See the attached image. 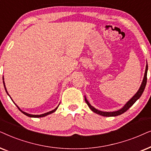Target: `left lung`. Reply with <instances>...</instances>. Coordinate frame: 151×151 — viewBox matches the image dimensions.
<instances>
[{"mask_svg": "<svg viewBox=\"0 0 151 151\" xmlns=\"http://www.w3.org/2000/svg\"><path fill=\"white\" fill-rule=\"evenodd\" d=\"M147 71H148V64H146L145 74H144V77L143 81H142V85H141V86H140L139 89L137 92V93L134 94L133 96H132V99H130L129 101H128L127 103H126V105L124 106V107L122 108V109L118 110V111H114V112L100 111V110L96 109V108H94V107H92V106L89 104V102L88 101V100L85 98V101L86 102V104H88V106H89V108L92 110V111H93L94 112H95V113H96V114H100V115H101V116H118V115H120V114H123L124 112L127 111V110L129 109V108L131 107L132 105H133V104H134V102H135L139 98L140 96H142V93H143L144 89H145V87H146V82H147Z\"/></svg>", "mask_w": 151, "mask_h": 151, "instance_id": "1", "label": "left lung"}]
</instances>
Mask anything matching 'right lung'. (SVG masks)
<instances>
[{"label":"right lung","mask_w":151,"mask_h":151,"mask_svg":"<svg viewBox=\"0 0 151 151\" xmlns=\"http://www.w3.org/2000/svg\"><path fill=\"white\" fill-rule=\"evenodd\" d=\"M3 83H4V86H5V90H6V92H7V90H6V88H5V83H4V81H3ZM8 94V93H7ZM58 107H59V106H57V108H55V110H52V111H50V112H46V113H44V114H39V115H35V114H28V113H26V112H23V111H22V110L20 109V108L18 107L17 106V108H19V110H20V111H21V112H23V113L24 114H25L26 116H29V117H42V116H46V115H47V114H51V113H52V112H55L56 110H57V109L58 108Z\"/></svg>","instance_id":"add662e5"}]
</instances>
